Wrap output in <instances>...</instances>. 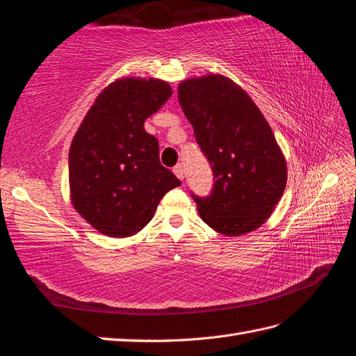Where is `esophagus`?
Instances as JSON below:
<instances>
[{
    "mask_svg": "<svg viewBox=\"0 0 356 356\" xmlns=\"http://www.w3.org/2000/svg\"><path fill=\"white\" fill-rule=\"evenodd\" d=\"M173 173H175L179 179H184V168L181 164H177L175 168H173Z\"/></svg>",
    "mask_w": 356,
    "mask_h": 356,
    "instance_id": "34e87169",
    "label": "esophagus"
}]
</instances>
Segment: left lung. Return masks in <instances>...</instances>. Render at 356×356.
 <instances>
[{"instance_id":"8db88e82","label":"left lung","mask_w":356,"mask_h":356,"mask_svg":"<svg viewBox=\"0 0 356 356\" xmlns=\"http://www.w3.org/2000/svg\"><path fill=\"white\" fill-rule=\"evenodd\" d=\"M178 100L216 179L207 198L193 195L201 219L225 236L254 232L271 216L288 178L270 123L222 74L186 79Z\"/></svg>"}]
</instances>
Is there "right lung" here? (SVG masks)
I'll return each instance as SVG.
<instances>
[{"label":"right lung","instance_id":"right-lung-1","mask_svg":"<svg viewBox=\"0 0 356 356\" xmlns=\"http://www.w3.org/2000/svg\"><path fill=\"white\" fill-rule=\"evenodd\" d=\"M172 96L160 79L123 77L108 85L79 126L68 154L70 198L86 222L109 238H129L181 181L158 156L145 120Z\"/></svg>","mask_w":356,"mask_h":356}]
</instances>
